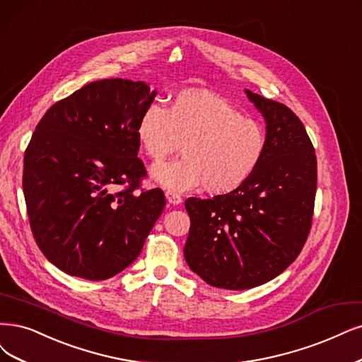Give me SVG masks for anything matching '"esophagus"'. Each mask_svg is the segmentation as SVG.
Returning a JSON list of instances; mask_svg holds the SVG:
<instances>
[{
	"instance_id": "obj_1",
	"label": "esophagus",
	"mask_w": 362,
	"mask_h": 362,
	"mask_svg": "<svg viewBox=\"0 0 362 362\" xmlns=\"http://www.w3.org/2000/svg\"><path fill=\"white\" fill-rule=\"evenodd\" d=\"M165 198L168 204H173V206H177L182 203V197L179 194H176L174 191H167L165 192Z\"/></svg>"
}]
</instances>
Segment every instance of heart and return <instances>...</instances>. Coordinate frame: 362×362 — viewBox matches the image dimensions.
<instances>
[{"label": "heart", "mask_w": 362, "mask_h": 362, "mask_svg": "<svg viewBox=\"0 0 362 362\" xmlns=\"http://www.w3.org/2000/svg\"><path fill=\"white\" fill-rule=\"evenodd\" d=\"M137 137L146 155L163 160L180 143L183 158L152 168L165 188L191 189L203 183L210 194L240 188L261 164L267 132L225 98L206 90H182L167 110L158 104L140 116Z\"/></svg>", "instance_id": "heart-1"}]
</instances>
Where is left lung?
Wrapping results in <instances>:
<instances>
[{"label":"left lung","mask_w":362,"mask_h":362,"mask_svg":"<svg viewBox=\"0 0 362 362\" xmlns=\"http://www.w3.org/2000/svg\"><path fill=\"white\" fill-rule=\"evenodd\" d=\"M267 122L261 164L233 192L191 197L183 249L189 269L211 286L249 289L296 261L309 237L316 195V155L289 107L246 89Z\"/></svg>","instance_id":"8db88e82"}]
</instances>
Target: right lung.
<instances>
[{"mask_svg":"<svg viewBox=\"0 0 362 362\" xmlns=\"http://www.w3.org/2000/svg\"><path fill=\"white\" fill-rule=\"evenodd\" d=\"M156 95L144 82L104 78L53 104L23 158V195L35 243L64 273L113 277L137 259L165 206L140 188V116Z\"/></svg>","mask_w":362,"mask_h":362,"instance_id":"add662e5","label":"right lung"}]
</instances>
